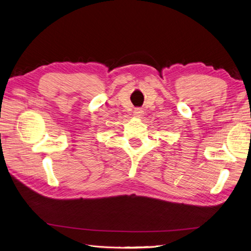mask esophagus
<instances>
[{
  "label": "esophagus",
  "instance_id": "34e87169",
  "mask_svg": "<svg viewBox=\"0 0 251 251\" xmlns=\"http://www.w3.org/2000/svg\"><path fill=\"white\" fill-rule=\"evenodd\" d=\"M134 116H135V118H140V119L143 118V116H144L143 110L141 108H136L134 110Z\"/></svg>",
  "mask_w": 251,
  "mask_h": 251
}]
</instances>
